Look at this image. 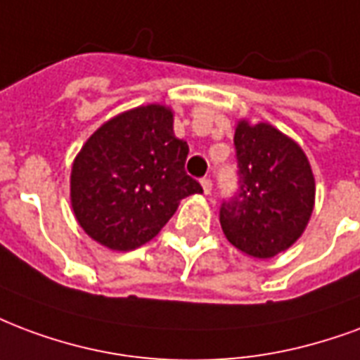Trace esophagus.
<instances>
[{
    "label": "esophagus",
    "mask_w": 360,
    "mask_h": 360,
    "mask_svg": "<svg viewBox=\"0 0 360 360\" xmlns=\"http://www.w3.org/2000/svg\"><path fill=\"white\" fill-rule=\"evenodd\" d=\"M200 183H202V188H204V193L206 194L212 193V179H210V177H204Z\"/></svg>",
    "instance_id": "esophagus-1"
}]
</instances>
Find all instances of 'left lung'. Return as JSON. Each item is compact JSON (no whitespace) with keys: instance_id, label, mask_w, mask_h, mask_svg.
Listing matches in <instances>:
<instances>
[{"instance_id":"8db88e82","label":"left lung","mask_w":360,"mask_h":360,"mask_svg":"<svg viewBox=\"0 0 360 360\" xmlns=\"http://www.w3.org/2000/svg\"><path fill=\"white\" fill-rule=\"evenodd\" d=\"M238 193L221 204L227 240L242 254L269 259L288 250L315 207V177L294 139L271 124L240 120L234 129Z\"/></svg>"}]
</instances>
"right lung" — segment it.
<instances>
[{"label":"right lung","mask_w":360,"mask_h":360,"mask_svg":"<svg viewBox=\"0 0 360 360\" xmlns=\"http://www.w3.org/2000/svg\"><path fill=\"white\" fill-rule=\"evenodd\" d=\"M187 154L164 105L137 106L105 122L72 164L70 202L79 227L116 252L153 240L183 198L202 193L185 172Z\"/></svg>","instance_id":"1"}]
</instances>
